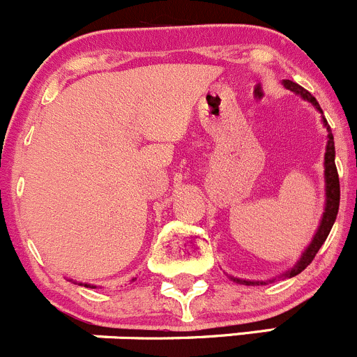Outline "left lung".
<instances>
[{
	"instance_id": "left-lung-1",
	"label": "left lung",
	"mask_w": 357,
	"mask_h": 357,
	"mask_svg": "<svg viewBox=\"0 0 357 357\" xmlns=\"http://www.w3.org/2000/svg\"><path fill=\"white\" fill-rule=\"evenodd\" d=\"M284 87L289 91H293L294 94L303 98L305 101L312 105L319 114H322L321 107H319L317 100L308 93L307 89H303L301 86H298L296 82L293 80H282ZM322 126L328 131V144H326V152H324V195H326V202H324V212H322L321 222H319L317 231H315L314 238L312 242L308 243L307 249L303 250V254L300 256V259L296 261L293 268H289L287 271H284L282 275H278V278H291L294 275L301 273L308 264L314 261L315 254L319 252V249L322 247V243L326 242L328 238L329 231H331V227H333L335 219H337L338 213V205H340V181H338V172L337 166H335V142H333V133H331V128H329L328 121L322 115ZM229 278H233L235 282L238 284H245V286H263L266 282H273L275 278H270V280H245V278H236L229 275Z\"/></svg>"
}]
</instances>
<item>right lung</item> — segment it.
I'll return each instance as SVG.
<instances>
[{"label":"right lung","instance_id":"1","mask_svg":"<svg viewBox=\"0 0 357 357\" xmlns=\"http://www.w3.org/2000/svg\"><path fill=\"white\" fill-rule=\"evenodd\" d=\"M68 280H71V278H68ZM135 278H131V282H133ZM71 282H75V280H71ZM77 284V282H75ZM79 286H84V287H93V289H96V286H91V284H84V282H79Z\"/></svg>","mask_w":357,"mask_h":357}]
</instances>
